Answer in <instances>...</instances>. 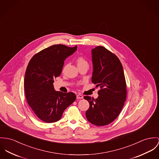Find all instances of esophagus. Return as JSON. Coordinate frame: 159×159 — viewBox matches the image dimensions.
I'll use <instances>...</instances> for the list:
<instances>
[{
	"mask_svg": "<svg viewBox=\"0 0 159 159\" xmlns=\"http://www.w3.org/2000/svg\"><path fill=\"white\" fill-rule=\"evenodd\" d=\"M76 98L77 99H82L83 98V96L82 95H80V94H78L76 95Z\"/></svg>",
	"mask_w": 159,
	"mask_h": 159,
	"instance_id": "obj_1",
	"label": "esophagus"
}]
</instances>
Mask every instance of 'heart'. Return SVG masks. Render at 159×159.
<instances>
[{"instance_id":"b5f03b06","label":"heart","mask_w":159,"mask_h":159,"mask_svg":"<svg viewBox=\"0 0 159 159\" xmlns=\"http://www.w3.org/2000/svg\"><path fill=\"white\" fill-rule=\"evenodd\" d=\"M76 62L78 65V66L83 65V64H88V62L86 61V59L83 57H78V58L76 59Z\"/></svg>"}]
</instances>
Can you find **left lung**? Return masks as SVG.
Returning <instances> with one entry per match:
<instances>
[{
  "instance_id": "8db88e82",
  "label": "left lung",
  "mask_w": 159,
  "mask_h": 159,
  "mask_svg": "<svg viewBox=\"0 0 159 159\" xmlns=\"http://www.w3.org/2000/svg\"><path fill=\"white\" fill-rule=\"evenodd\" d=\"M92 55V82L100 89L97 99L84 97L90 105L86 116L90 123L102 126L114 121L121 112L126 99V83L122 64L114 53L98 46Z\"/></svg>"
}]
</instances>
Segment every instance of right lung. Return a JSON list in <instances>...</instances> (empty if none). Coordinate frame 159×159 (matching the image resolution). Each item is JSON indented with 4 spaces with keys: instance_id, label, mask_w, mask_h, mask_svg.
<instances>
[{
    "instance_id": "add662e5",
    "label": "right lung",
    "mask_w": 159,
    "mask_h": 159,
    "mask_svg": "<svg viewBox=\"0 0 159 159\" xmlns=\"http://www.w3.org/2000/svg\"><path fill=\"white\" fill-rule=\"evenodd\" d=\"M76 49V45H53L35 54L29 62L24 78L25 97L34 114L43 122L58 121L76 100L73 92H56L53 83L61 73L65 59Z\"/></svg>"
}]
</instances>
